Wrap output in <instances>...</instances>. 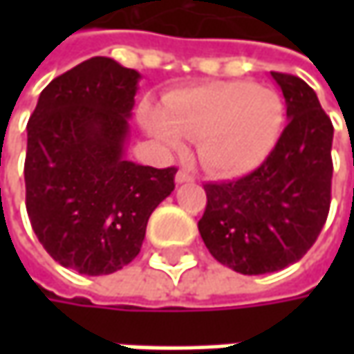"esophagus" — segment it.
Segmentation results:
<instances>
[{
  "label": "esophagus",
  "mask_w": 354,
  "mask_h": 354,
  "mask_svg": "<svg viewBox=\"0 0 354 354\" xmlns=\"http://www.w3.org/2000/svg\"><path fill=\"white\" fill-rule=\"evenodd\" d=\"M175 181L177 183H193L195 181V177L191 175V173H187V171H177V175H175Z\"/></svg>",
  "instance_id": "obj_1"
}]
</instances>
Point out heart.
Segmentation results:
<instances>
[{
	"label": "heart",
	"instance_id": "1",
	"mask_svg": "<svg viewBox=\"0 0 354 354\" xmlns=\"http://www.w3.org/2000/svg\"><path fill=\"white\" fill-rule=\"evenodd\" d=\"M143 128L173 153L183 140L198 142L203 167L236 179L260 169L286 128V104L276 90L232 80L179 90L163 100V114L145 110Z\"/></svg>",
	"mask_w": 354,
	"mask_h": 354
}]
</instances>
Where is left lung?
Listing matches in <instances>:
<instances>
[{"label":"left lung","mask_w":354,"mask_h":354,"mask_svg":"<svg viewBox=\"0 0 354 354\" xmlns=\"http://www.w3.org/2000/svg\"><path fill=\"white\" fill-rule=\"evenodd\" d=\"M286 98L288 126L260 169L207 183L198 232L214 260L258 276L304 258L319 236L331 205L333 124L301 78L270 73Z\"/></svg>","instance_id":"8db88e82"}]
</instances>
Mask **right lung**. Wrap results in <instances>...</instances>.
<instances>
[{"instance_id":"right-lung-1","label":"right lung","mask_w":354,"mask_h":354,"mask_svg":"<svg viewBox=\"0 0 354 354\" xmlns=\"http://www.w3.org/2000/svg\"><path fill=\"white\" fill-rule=\"evenodd\" d=\"M142 75L92 57L50 80L27 124L25 205L43 248L86 276L114 274L142 248L175 167L126 159Z\"/></svg>"}]
</instances>
